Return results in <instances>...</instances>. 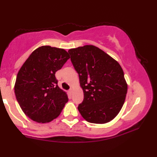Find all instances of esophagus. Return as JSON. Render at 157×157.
Instances as JSON below:
<instances>
[{
	"label": "esophagus",
	"instance_id": "obj_1",
	"mask_svg": "<svg viewBox=\"0 0 157 157\" xmlns=\"http://www.w3.org/2000/svg\"><path fill=\"white\" fill-rule=\"evenodd\" d=\"M68 93H69V94L70 95H72V94H73V90L72 89H70L68 91Z\"/></svg>",
	"mask_w": 157,
	"mask_h": 157
}]
</instances>
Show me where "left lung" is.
<instances>
[{"mask_svg": "<svg viewBox=\"0 0 157 157\" xmlns=\"http://www.w3.org/2000/svg\"><path fill=\"white\" fill-rule=\"evenodd\" d=\"M79 75L84 100L79 113L89 123L105 124L120 112L125 100L127 84L119 63L93 45L68 50Z\"/></svg>", "mask_w": 157, "mask_h": 157, "instance_id": "8db88e82", "label": "left lung"}]
</instances>
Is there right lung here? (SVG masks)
<instances>
[{
  "label": "right lung",
  "mask_w": 157,
  "mask_h": 157,
  "mask_svg": "<svg viewBox=\"0 0 157 157\" xmlns=\"http://www.w3.org/2000/svg\"><path fill=\"white\" fill-rule=\"evenodd\" d=\"M69 58L64 49L42 46L32 52L18 71L15 95L23 113L31 120L50 123L62 112L68 98L58 86L55 73Z\"/></svg>",
  "instance_id": "right-lung-1"
}]
</instances>
